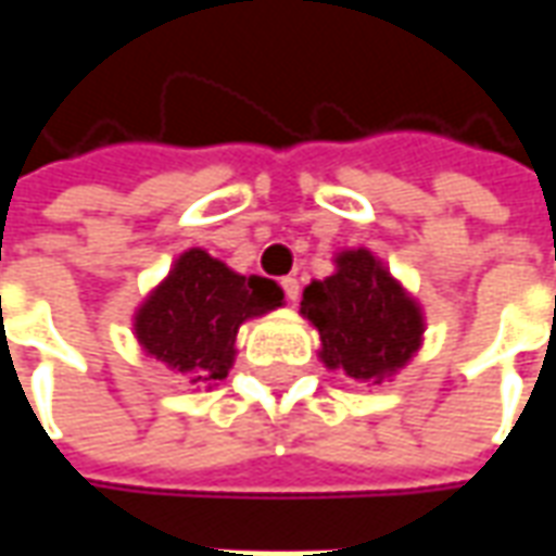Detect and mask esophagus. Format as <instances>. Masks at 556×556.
Returning a JSON list of instances; mask_svg holds the SVG:
<instances>
[{"mask_svg":"<svg viewBox=\"0 0 556 556\" xmlns=\"http://www.w3.org/2000/svg\"><path fill=\"white\" fill-rule=\"evenodd\" d=\"M282 291H286L289 303H298V298H301V282L294 277H286L282 279Z\"/></svg>","mask_w":556,"mask_h":556,"instance_id":"1","label":"esophagus"}]
</instances>
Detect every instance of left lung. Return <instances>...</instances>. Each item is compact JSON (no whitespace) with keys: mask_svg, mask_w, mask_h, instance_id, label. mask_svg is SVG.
<instances>
[{"mask_svg":"<svg viewBox=\"0 0 556 556\" xmlns=\"http://www.w3.org/2000/svg\"><path fill=\"white\" fill-rule=\"evenodd\" d=\"M333 262L330 277L303 289L301 313L321 337L327 369L381 384L422 345V309L369 250H342Z\"/></svg>","mask_w":556,"mask_h":556,"instance_id":"8db88e82","label":"left lung"}]
</instances>
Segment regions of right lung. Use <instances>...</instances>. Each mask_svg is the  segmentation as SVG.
<instances>
[{"instance_id":"obj_1","label":"right lung","mask_w":556,"mask_h":556,"mask_svg":"<svg viewBox=\"0 0 556 556\" xmlns=\"http://www.w3.org/2000/svg\"><path fill=\"white\" fill-rule=\"evenodd\" d=\"M277 306L282 289L274 279L241 277L193 247L142 301L134 333L146 354L187 375L190 384H217L235 363L238 327Z\"/></svg>"}]
</instances>
